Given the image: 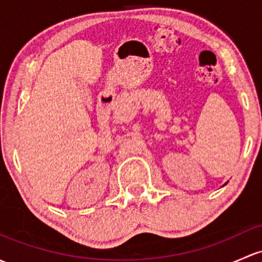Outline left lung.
I'll use <instances>...</instances> for the list:
<instances>
[{"instance_id": "obj_1", "label": "left lung", "mask_w": 262, "mask_h": 262, "mask_svg": "<svg viewBox=\"0 0 262 262\" xmlns=\"http://www.w3.org/2000/svg\"><path fill=\"white\" fill-rule=\"evenodd\" d=\"M225 184H226V183H225ZM225 184H224V186H225Z\"/></svg>"}]
</instances>
